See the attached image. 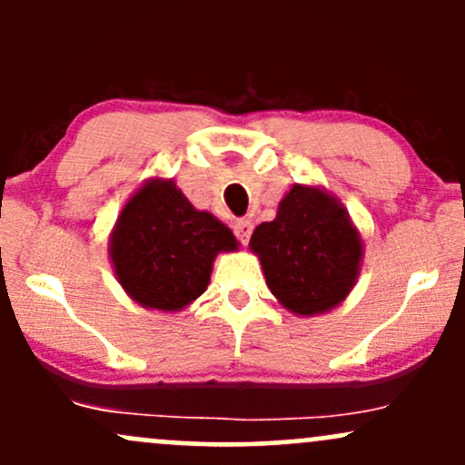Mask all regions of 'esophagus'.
Returning <instances> with one entry per match:
<instances>
[{
    "instance_id": "1",
    "label": "esophagus",
    "mask_w": 465,
    "mask_h": 465,
    "mask_svg": "<svg viewBox=\"0 0 465 465\" xmlns=\"http://www.w3.org/2000/svg\"><path fill=\"white\" fill-rule=\"evenodd\" d=\"M233 232H236L240 242H247L251 232H253V223L249 218H240V221H236V225H233Z\"/></svg>"
}]
</instances>
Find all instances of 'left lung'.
<instances>
[{"label":"left lung","instance_id":"1","mask_svg":"<svg viewBox=\"0 0 465 465\" xmlns=\"http://www.w3.org/2000/svg\"><path fill=\"white\" fill-rule=\"evenodd\" d=\"M249 247L269 291L297 317L325 314L348 300L365 253L343 203L303 183L286 192L273 221L255 227Z\"/></svg>","mask_w":465,"mask_h":465}]
</instances>
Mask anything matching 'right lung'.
<instances>
[{"mask_svg":"<svg viewBox=\"0 0 465 465\" xmlns=\"http://www.w3.org/2000/svg\"><path fill=\"white\" fill-rule=\"evenodd\" d=\"M238 247L225 223L196 210L174 179L162 177L133 192L109 233L111 266L126 295L170 314L199 300L216 255Z\"/></svg>","mask_w":465,"mask_h":465,"instance_id":"obj_1","label":"right lung"}]
</instances>
